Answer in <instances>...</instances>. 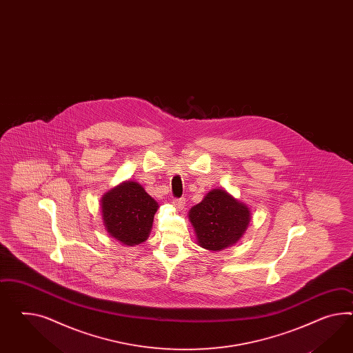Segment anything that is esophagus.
Masks as SVG:
<instances>
[{"mask_svg":"<svg viewBox=\"0 0 353 353\" xmlns=\"http://www.w3.org/2000/svg\"><path fill=\"white\" fill-rule=\"evenodd\" d=\"M172 204H173V207H174L176 210H182V208L185 207V199H183V198H180V199H173V201H172Z\"/></svg>","mask_w":353,"mask_h":353,"instance_id":"1","label":"esophagus"}]
</instances>
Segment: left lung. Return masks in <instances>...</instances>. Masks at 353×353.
I'll return each instance as SVG.
<instances>
[{
	"mask_svg": "<svg viewBox=\"0 0 353 353\" xmlns=\"http://www.w3.org/2000/svg\"><path fill=\"white\" fill-rule=\"evenodd\" d=\"M201 248L219 252L234 245L248 228L250 210L226 190L213 189L189 212Z\"/></svg>",
	"mask_w": 353,
	"mask_h": 353,
	"instance_id": "8db88e82",
	"label": "left lung"
}]
</instances>
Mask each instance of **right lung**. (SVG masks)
Here are the masks:
<instances>
[{"label": "right lung", "mask_w": 353, "mask_h": 353, "mask_svg": "<svg viewBox=\"0 0 353 353\" xmlns=\"http://www.w3.org/2000/svg\"><path fill=\"white\" fill-rule=\"evenodd\" d=\"M158 207L140 183L122 182L101 199L105 229L124 245H137L149 238Z\"/></svg>", "instance_id": "obj_1"}]
</instances>
